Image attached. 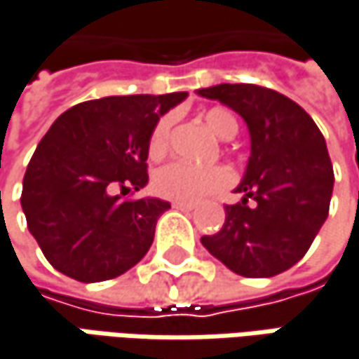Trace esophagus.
Masks as SVG:
<instances>
[{
    "instance_id": "obj_1",
    "label": "esophagus",
    "mask_w": 359,
    "mask_h": 359,
    "mask_svg": "<svg viewBox=\"0 0 359 359\" xmlns=\"http://www.w3.org/2000/svg\"><path fill=\"white\" fill-rule=\"evenodd\" d=\"M172 207L179 209V211H184V213H189V211L195 209V205H191V203H172Z\"/></svg>"
}]
</instances>
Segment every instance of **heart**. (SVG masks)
<instances>
[{
	"label": "heart",
	"instance_id": "b5f03b06",
	"mask_svg": "<svg viewBox=\"0 0 359 359\" xmlns=\"http://www.w3.org/2000/svg\"><path fill=\"white\" fill-rule=\"evenodd\" d=\"M207 128L217 137L229 140L238 134V119L231 111L223 107H213L205 114ZM170 137V117H162L154 126L148 152L152 158H158L168 148ZM154 191L162 199L177 203H199V201L219 195L233 184V172L227 166H195L184 160H175L162 166L154 175Z\"/></svg>",
	"mask_w": 359,
	"mask_h": 359
}]
</instances>
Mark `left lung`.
<instances>
[{"label":"left lung","mask_w":359,"mask_h":359,"mask_svg":"<svg viewBox=\"0 0 359 359\" xmlns=\"http://www.w3.org/2000/svg\"><path fill=\"white\" fill-rule=\"evenodd\" d=\"M197 93L238 111L252 137L236 189L243 199L225 205L223 227L201 243L240 276H276L305 256L327 219L333 166L325 137L299 103L268 87L225 83Z\"/></svg>","instance_id":"obj_1"}]
</instances>
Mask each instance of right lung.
<instances>
[{"instance_id":"obj_1","label":"right lung","mask_w":359,"mask_h":359,"mask_svg":"<svg viewBox=\"0 0 359 359\" xmlns=\"http://www.w3.org/2000/svg\"><path fill=\"white\" fill-rule=\"evenodd\" d=\"M187 93L114 95L65 111L24 175L28 229L54 268L79 283L116 278L154 242L160 199H123L148 182V140ZM121 190V194H116Z\"/></svg>"}]
</instances>
